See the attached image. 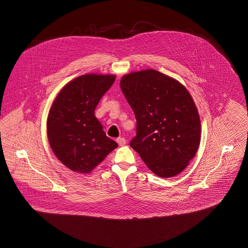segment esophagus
I'll list each match as a JSON object with an SVG mask.
<instances>
[{"mask_svg": "<svg viewBox=\"0 0 248 248\" xmlns=\"http://www.w3.org/2000/svg\"><path fill=\"white\" fill-rule=\"evenodd\" d=\"M116 140L118 142V144L120 146H124V145H125V143H126V140H125L124 138H118Z\"/></svg>", "mask_w": 248, "mask_h": 248, "instance_id": "1", "label": "esophagus"}]
</instances>
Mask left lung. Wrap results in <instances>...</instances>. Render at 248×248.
I'll return each instance as SVG.
<instances>
[{
	"mask_svg": "<svg viewBox=\"0 0 248 248\" xmlns=\"http://www.w3.org/2000/svg\"><path fill=\"white\" fill-rule=\"evenodd\" d=\"M120 86L137 120L130 146L158 177H174L195 156L201 121L189 91L155 70L131 72Z\"/></svg>",
	"mask_w": 248,
	"mask_h": 248,
	"instance_id": "8db88e82",
	"label": "left lung"
}]
</instances>
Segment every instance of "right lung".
<instances>
[{
	"mask_svg": "<svg viewBox=\"0 0 248 248\" xmlns=\"http://www.w3.org/2000/svg\"><path fill=\"white\" fill-rule=\"evenodd\" d=\"M115 75L84 74L67 83L55 98L47 118L48 141L71 171L87 174L118 147L108 138L94 109Z\"/></svg>",
	"mask_w": 248,
	"mask_h": 248,
	"instance_id": "add662e5",
	"label": "right lung"
}]
</instances>
